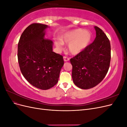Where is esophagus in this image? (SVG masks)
Returning a JSON list of instances; mask_svg holds the SVG:
<instances>
[{
    "label": "esophagus",
    "instance_id": "1",
    "mask_svg": "<svg viewBox=\"0 0 127 127\" xmlns=\"http://www.w3.org/2000/svg\"><path fill=\"white\" fill-rule=\"evenodd\" d=\"M69 58H68V57H67V56H64V61H69Z\"/></svg>",
    "mask_w": 127,
    "mask_h": 127
}]
</instances>
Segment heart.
I'll return each mask as SVG.
<instances>
[{"mask_svg": "<svg viewBox=\"0 0 127 127\" xmlns=\"http://www.w3.org/2000/svg\"><path fill=\"white\" fill-rule=\"evenodd\" d=\"M92 34L87 30L77 29L69 31L60 37V41L56 42L57 48L63 49L64 44H68V50L72 55H77L85 49L89 44Z\"/></svg>", "mask_w": 127, "mask_h": 127, "instance_id": "obj_1", "label": "heart"}]
</instances>
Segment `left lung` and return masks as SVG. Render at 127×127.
Instances as JSON below:
<instances>
[{
    "mask_svg": "<svg viewBox=\"0 0 127 127\" xmlns=\"http://www.w3.org/2000/svg\"><path fill=\"white\" fill-rule=\"evenodd\" d=\"M96 36L93 43L70 60L72 78L82 89H90L101 83L110 67L111 45L106 34L95 26Z\"/></svg>",
    "mask_w": 127,
    "mask_h": 127,
    "instance_id": "obj_1",
    "label": "left lung"
}]
</instances>
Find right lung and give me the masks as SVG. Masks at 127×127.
<instances>
[{"mask_svg": "<svg viewBox=\"0 0 127 127\" xmlns=\"http://www.w3.org/2000/svg\"><path fill=\"white\" fill-rule=\"evenodd\" d=\"M48 25L33 23L25 29L18 43L17 57L24 78L33 86L48 90L58 82L63 57L52 51L53 42L44 38Z\"/></svg>", "mask_w": 127, "mask_h": 127, "instance_id": "add662e5", "label": "right lung"}]
</instances>
